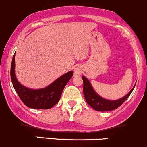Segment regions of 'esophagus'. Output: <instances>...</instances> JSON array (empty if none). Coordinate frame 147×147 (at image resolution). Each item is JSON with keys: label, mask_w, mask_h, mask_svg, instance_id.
Wrapping results in <instances>:
<instances>
[{"label": "esophagus", "mask_w": 147, "mask_h": 147, "mask_svg": "<svg viewBox=\"0 0 147 147\" xmlns=\"http://www.w3.org/2000/svg\"><path fill=\"white\" fill-rule=\"evenodd\" d=\"M83 69L81 66H77L74 69V76H80L82 73Z\"/></svg>", "instance_id": "1"}]
</instances>
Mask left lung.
I'll return each instance as SVG.
<instances>
[{
  "label": "left lung",
  "mask_w": 147,
  "mask_h": 147,
  "mask_svg": "<svg viewBox=\"0 0 147 147\" xmlns=\"http://www.w3.org/2000/svg\"><path fill=\"white\" fill-rule=\"evenodd\" d=\"M82 78L83 81H84L83 92H84L86 101L90 107H92L96 111H109L117 109L127 99L128 97L130 96L135 87L134 85L132 89L126 96L119 98V99L109 100L103 98L96 92L95 90L93 88L92 85H91V82L88 81L86 77L82 76Z\"/></svg>",
  "instance_id": "1"
}]
</instances>
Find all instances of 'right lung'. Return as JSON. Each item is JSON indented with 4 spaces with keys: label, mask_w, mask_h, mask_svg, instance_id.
I'll list each match as a JSON object with an SVG mask.
<instances>
[{
    "label": "right lung",
    "mask_w": 147,
    "mask_h": 147,
    "mask_svg": "<svg viewBox=\"0 0 147 147\" xmlns=\"http://www.w3.org/2000/svg\"><path fill=\"white\" fill-rule=\"evenodd\" d=\"M73 76V71L67 72L46 87L38 89L27 88L17 79L15 74V54L11 66V78L14 89L26 106L35 109H49L59 101L62 91Z\"/></svg>",
    "instance_id": "add662e5"
}]
</instances>
